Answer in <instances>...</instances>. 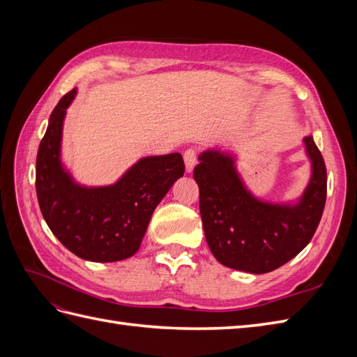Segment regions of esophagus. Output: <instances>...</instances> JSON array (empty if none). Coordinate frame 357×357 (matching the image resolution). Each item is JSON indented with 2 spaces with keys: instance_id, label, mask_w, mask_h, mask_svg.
Returning a JSON list of instances; mask_svg holds the SVG:
<instances>
[{
  "instance_id": "obj_1",
  "label": "esophagus",
  "mask_w": 357,
  "mask_h": 357,
  "mask_svg": "<svg viewBox=\"0 0 357 357\" xmlns=\"http://www.w3.org/2000/svg\"><path fill=\"white\" fill-rule=\"evenodd\" d=\"M183 159H185L186 171L192 172L193 168H195V164H197V150L195 149H188L185 155H183Z\"/></svg>"
}]
</instances>
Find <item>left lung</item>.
I'll return each instance as SVG.
<instances>
[{
    "mask_svg": "<svg viewBox=\"0 0 357 357\" xmlns=\"http://www.w3.org/2000/svg\"><path fill=\"white\" fill-rule=\"evenodd\" d=\"M310 178L295 199L268 201L248 189L234 152L207 149L198 156L193 178L213 256L232 269L265 274L304 250L314 235L326 202V167L312 135L302 138Z\"/></svg>",
    "mask_w": 357,
    "mask_h": 357,
    "instance_id": "obj_1",
    "label": "left lung"
}]
</instances>
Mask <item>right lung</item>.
<instances>
[{
  "instance_id": "add662e5",
  "label": "right lung",
  "mask_w": 357,
  "mask_h": 357,
  "mask_svg": "<svg viewBox=\"0 0 357 357\" xmlns=\"http://www.w3.org/2000/svg\"><path fill=\"white\" fill-rule=\"evenodd\" d=\"M77 89L53 109L36 169L40 210L53 235L71 253L91 262H117L134 256L150 218L171 186L185 174L180 153L138 159L112 185L86 186L62 162L63 121Z\"/></svg>"
}]
</instances>
